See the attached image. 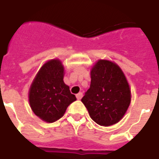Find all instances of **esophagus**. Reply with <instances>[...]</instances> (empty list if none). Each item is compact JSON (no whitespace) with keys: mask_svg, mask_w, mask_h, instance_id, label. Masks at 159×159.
I'll list each match as a JSON object with an SVG mask.
<instances>
[{"mask_svg":"<svg viewBox=\"0 0 159 159\" xmlns=\"http://www.w3.org/2000/svg\"><path fill=\"white\" fill-rule=\"evenodd\" d=\"M82 96H83V95H82V92H79L78 94L76 95V97H77V100H81V99H82Z\"/></svg>","mask_w":159,"mask_h":159,"instance_id":"1","label":"esophagus"}]
</instances>
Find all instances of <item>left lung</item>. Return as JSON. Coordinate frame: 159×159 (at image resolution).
I'll list each match as a JSON object with an SVG mask.
<instances>
[{"label":"left lung","mask_w":159,"mask_h":159,"mask_svg":"<svg viewBox=\"0 0 159 159\" xmlns=\"http://www.w3.org/2000/svg\"><path fill=\"white\" fill-rule=\"evenodd\" d=\"M90 88L82 102L91 118L102 126L120 120L130 104L131 92L126 77L118 65L99 60L91 71Z\"/></svg>","instance_id":"1"}]
</instances>
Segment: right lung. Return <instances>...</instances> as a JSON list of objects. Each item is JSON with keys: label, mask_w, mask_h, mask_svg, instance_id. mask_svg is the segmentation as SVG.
<instances>
[{"label": "right lung", "mask_w": 159, "mask_h": 159, "mask_svg": "<svg viewBox=\"0 0 159 159\" xmlns=\"http://www.w3.org/2000/svg\"><path fill=\"white\" fill-rule=\"evenodd\" d=\"M64 67L52 59L41 67L30 88L29 102L32 111L43 121L53 123L63 116L67 106L77 98L63 82Z\"/></svg>", "instance_id": "obj_1"}]
</instances>
